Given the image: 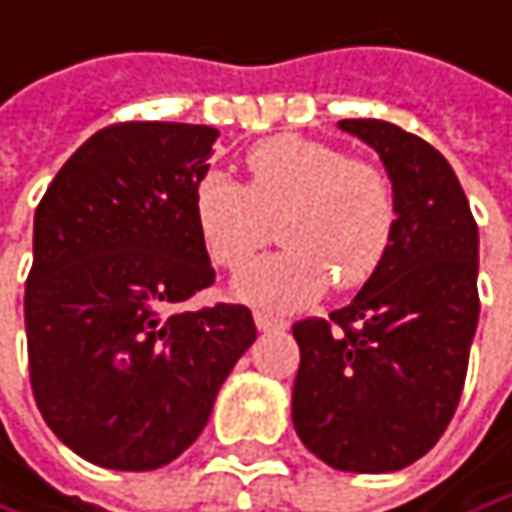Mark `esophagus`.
Returning a JSON list of instances; mask_svg holds the SVG:
<instances>
[{
	"label": "esophagus",
	"mask_w": 512,
	"mask_h": 512,
	"mask_svg": "<svg viewBox=\"0 0 512 512\" xmlns=\"http://www.w3.org/2000/svg\"><path fill=\"white\" fill-rule=\"evenodd\" d=\"M255 325L260 328V331H281V328H287V319H278V316H272V313L257 310Z\"/></svg>",
	"instance_id": "34e87169"
}]
</instances>
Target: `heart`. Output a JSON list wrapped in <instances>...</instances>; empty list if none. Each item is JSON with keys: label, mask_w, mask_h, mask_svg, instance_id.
I'll list each match as a JSON object with an SVG mask.
<instances>
[{"label": "heart", "mask_w": 512, "mask_h": 512, "mask_svg": "<svg viewBox=\"0 0 512 512\" xmlns=\"http://www.w3.org/2000/svg\"><path fill=\"white\" fill-rule=\"evenodd\" d=\"M246 187L208 172L193 193V219L213 263L240 272L269 243L281 216L287 243L237 278V293L263 307H296L331 281L349 290L375 275L393 246L395 193L387 172L299 134H278L246 155Z\"/></svg>", "instance_id": "obj_1"}]
</instances>
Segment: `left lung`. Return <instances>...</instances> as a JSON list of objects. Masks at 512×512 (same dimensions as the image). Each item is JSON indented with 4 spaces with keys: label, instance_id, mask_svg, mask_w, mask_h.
Segmentation results:
<instances>
[{
    "label": "left lung",
    "instance_id": "8db88e82",
    "mask_svg": "<svg viewBox=\"0 0 512 512\" xmlns=\"http://www.w3.org/2000/svg\"><path fill=\"white\" fill-rule=\"evenodd\" d=\"M393 181V246L328 319H302L299 440L328 466L398 472L428 454L463 393L478 328V225L440 152L384 119H340Z\"/></svg>",
    "mask_w": 512,
    "mask_h": 512
}]
</instances>
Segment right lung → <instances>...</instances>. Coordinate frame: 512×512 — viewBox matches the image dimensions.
<instances>
[{
  "instance_id": "right-lung-1",
  "label": "right lung",
  "mask_w": 512,
  "mask_h": 512,
  "mask_svg": "<svg viewBox=\"0 0 512 512\" xmlns=\"http://www.w3.org/2000/svg\"><path fill=\"white\" fill-rule=\"evenodd\" d=\"M216 137L187 122L108 125L61 166L34 213L31 393L55 437L96 466L172 463L255 343L243 304L184 310L216 278L193 219Z\"/></svg>"
}]
</instances>
